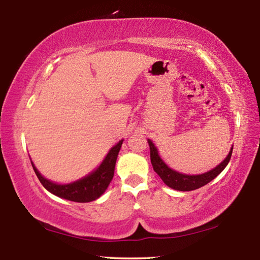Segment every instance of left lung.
I'll use <instances>...</instances> for the list:
<instances>
[{
	"label": "left lung",
	"instance_id": "1",
	"mask_svg": "<svg viewBox=\"0 0 260 260\" xmlns=\"http://www.w3.org/2000/svg\"><path fill=\"white\" fill-rule=\"evenodd\" d=\"M148 143L149 147H150V159L153 171L159 175L166 186L180 191L195 190V189H199L205 186V184H208L210 181H212L217 175L222 172L223 169H225L228 162H230L233 152L232 148L230 153H228V156L225 158V160L220 162L217 167H214L213 170L209 171V172L199 175H188L179 173L177 171L170 169V167L162 161L159 155H158V150L155 147V144L152 143V141L148 140Z\"/></svg>",
	"mask_w": 260,
	"mask_h": 260
}]
</instances>
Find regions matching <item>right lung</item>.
<instances>
[{
    "label": "right lung",
    "instance_id": "add662e5",
    "mask_svg": "<svg viewBox=\"0 0 260 260\" xmlns=\"http://www.w3.org/2000/svg\"><path fill=\"white\" fill-rule=\"evenodd\" d=\"M122 141L124 140L119 141L116 146L111 148V150L109 151L102 164L99 166V169H96L93 173L88 174L87 177L72 183L58 184L51 182L50 180H47L42 177L32 162L33 170L38 179L42 183V186L48 191L60 197V199L78 202V203H87V202L95 201L107 190L108 186L111 182L114 173V166H116L117 157L121 148Z\"/></svg>",
    "mask_w": 260,
    "mask_h": 260
}]
</instances>
